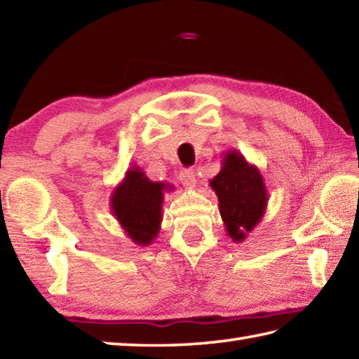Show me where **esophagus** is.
Returning <instances> with one entry per match:
<instances>
[{
  "instance_id": "obj_1",
  "label": "esophagus",
  "mask_w": 359,
  "mask_h": 359,
  "mask_svg": "<svg viewBox=\"0 0 359 359\" xmlns=\"http://www.w3.org/2000/svg\"><path fill=\"white\" fill-rule=\"evenodd\" d=\"M180 182L185 188H194L198 180H196V172L194 170H185L180 174Z\"/></svg>"
}]
</instances>
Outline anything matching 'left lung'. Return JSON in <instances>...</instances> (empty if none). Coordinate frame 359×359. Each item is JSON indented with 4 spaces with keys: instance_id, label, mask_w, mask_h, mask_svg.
<instances>
[{
    "instance_id": "8db88e82",
    "label": "left lung",
    "mask_w": 359,
    "mask_h": 359,
    "mask_svg": "<svg viewBox=\"0 0 359 359\" xmlns=\"http://www.w3.org/2000/svg\"><path fill=\"white\" fill-rule=\"evenodd\" d=\"M222 168L210 180V187L219 201V213L227 235L233 243H243L262 222L268 207V189L263 175L249 163L241 152H224Z\"/></svg>"
}]
</instances>
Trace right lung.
<instances>
[{"mask_svg": "<svg viewBox=\"0 0 359 359\" xmlns=\"http://www.w3.org/2000/svg\"><path fill=\"white\" fill-rule=\"evenodd\" d=\"M172 187L152 182L140 166H130L124 179L110 194V208L129 240L137 245H149L156 240L161 224L163 194Z\"/></svg>", "mask_w": 359, "mask_h": 359, "instance_id": "add662e5", "label": "right lung"}]
</instances>
